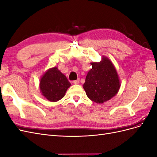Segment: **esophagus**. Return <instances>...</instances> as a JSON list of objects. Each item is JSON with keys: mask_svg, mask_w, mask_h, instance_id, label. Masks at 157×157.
I'll return each instance as SVG.
<instances>
[{"mask_svg": "<svg viewBox=\"0 0 157 157\" xmlns=\"http://www.w3.org/2000/svg\"><path fill=\"white\" fill-rule=\"evenodd\" d=\"M79 82H80V80H79V79H77V80H74L73 83L75 84H77L79 83Z\"/></svg>", "mask_w": 157, "mask_h": 157, "instance_id": "1", "label": "esophagus"}]
</instances>
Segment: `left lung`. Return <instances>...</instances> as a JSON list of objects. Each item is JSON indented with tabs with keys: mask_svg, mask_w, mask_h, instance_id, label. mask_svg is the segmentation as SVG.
Returning <instances> with one entry per match:
<instances>
[{
	"mask_svg": "<svg viewBox=\"0 0 157 157\" xmlns=\"http://www.w3.org/2000/svg\"><path fill=\"white\" fill-rule=\"evenodd\" d=\"M92 69L86 75L83 88L87 96L97 103L113 98L121 87L117 70L111 60L103 56L100 62H92Z\"/></svg>",
	"mask_w": 157,
	"mask_h": 157,
	"instance_id": "obj_1",
	"label": "left lung"
}]
</instances>
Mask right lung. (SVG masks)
<instances>
[{
    "label": "right lung",
    "instance_id": "right-lung-1",
    "mask_svg": "<svg viewBox=\"0 0 157 157\" xmlns=\"http://www.w3.org/2000/svg\"><path fill=\"white\" fill-rule=\"evenodd\" d=\"M71 83L58 67L50 68L42 76L40 90L42 96L52 102L58 101L65 96Z\"/></svg>",
    "mask_w": 157,
    "mask_h": 157
}]
</instances>
